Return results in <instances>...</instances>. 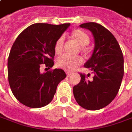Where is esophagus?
<instances>
[{"label":"esophagus","instance_id":"obj_1","mask_svg":"<svg viewBox=\"0 0 132 132\" xmlns=\"http://www.w3.org/2000/svg\"><path fill=\"white\" fill-rule=\"evenodd\" d=\"M72 73L71 72H67V75H68V76H70V75H71Z\"/></svg>","mask_w":132,"mask_h":132}]
</instances>
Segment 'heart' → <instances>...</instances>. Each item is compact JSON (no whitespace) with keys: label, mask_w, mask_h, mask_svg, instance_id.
<instances>
[{"label":"heart","mask_w":132,"mask_h":132,"mask_svg":"<svg viewBox=\"0 0 132 132\" xmlns=\"http://www.w3.org/2000/svg\"><path fill=\"white\" fill-rule=\"evenodd\" d=\"M72 35L77 39L81 46H86L90 42L89 36L82 30H75L72 32ZM64 36L62 35L59 37L54 44V50L57 53H60L62 50ZM83 50H86V48L83 47ZM82 62V58L80 56H75L70 54H64L57 59V64L59 68L67 70H72Z\"/></svg>","instance_id":"heart-1"}]
</instances>
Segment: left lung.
Here are the masks:
<instances>
[{"mask_svg":"<svg viewBox=\"0 0 132 132\" xmlns=\"http://www.w3.org/2000/svg\"><path fill=\"white\" fill-rule=\"evenodd\" d=\"M90 30L95 40L91 57L84 64L94 74L88 80L80 73L81 80L73 87V94L80 106L88 110H99L108 106L119 92L123 76V57L116 38L102 25L88 22L80 25Z\"/></svg>","mask_w":132,"mask_h":132,"instance_id":"1","label":"left lung"}]
</instances>
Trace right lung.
<instances>
[{
  "label": "right lung",
  "mask_w": 132,
  "mask_h": 132,
  "mask_svg": "<svg viewBox=\"0 0 132 132\" xmlns=\"http://www.w3.org/2000/svg\"><path fill=\"white\" fill-rule=\"evenodd\" d=\"M70 23H34L16 38L8 59V78L11 91L19 102L30 108L47 106L66 74L62 69L41 73L40 66L54 65V44Z\"/></svg>",
  "instance_id": "right-lung-1"
}]
</instances>
